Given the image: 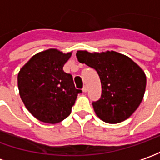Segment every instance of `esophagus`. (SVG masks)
<instances>
[{
    "label": "esophagus",
    "mask_w": 160,
    "mask_h": 160,
    "mask_svg": "<svg viewBox=\"0 0 160 160\" xmlns=\"http://www.w3.org/2000/svg\"><path fill=\"white\" fill-rule=\"evenodd\" d=\"M87 91H88L87 86H86V85H84V86H83V88H82V92H86Z\"/></svg>",
    "instance_id": "1"
}]
</instances>
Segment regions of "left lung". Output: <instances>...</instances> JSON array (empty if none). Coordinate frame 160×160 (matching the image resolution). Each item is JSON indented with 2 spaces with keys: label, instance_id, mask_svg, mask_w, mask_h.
I'll use <instances>...</instances> for the list:
<instances>
[{
  "label": "left lung",
  "instance_id": "8db88e82",
  "mask_svg": "<svg viewBox=\"0 0 160 160\" xmlns=\"http://www.w3.org/2000/svg\"><path fill=\"white\" fill-rule=\"evenodd\" d=\"M79 62L93 68L100 78V98L92 102L97 116L108 123L127 120L141 104L146 87V76L129 57L114 51H78Z\"/></svg>",
  "mask_w": 160,
  "mask_h": 160
}]
</instances>
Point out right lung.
I'll return each mask as SVG.
<instances>
[{"label": "right lung", "mask_w": 160, "mask_h": 160, "mask_svg": "<svg viewBox=\"0 0 160 160\" xmlns=\"http://www.w3.org/2000/svg\"><path fill=\"white\" fill-rule=\"evenodd\" d=\"M72 52L51 48L33 55L18 76L19 94L28 111L40 122H61L70 114L81 90L63 66Z\"/></svg>", "instance_id": "obj_1"}]
</instances>
